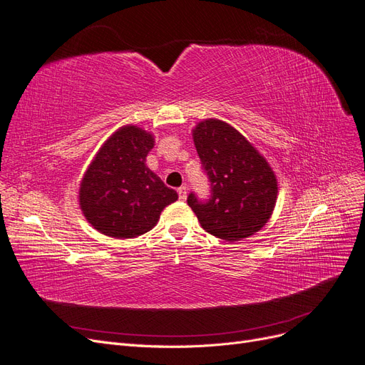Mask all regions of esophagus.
Here are the masks:
<instances>
[{
    "label": "esophagus",
    "mask_w": 365,
    "mask_h": 365,
    "mask_svg": "<svg viewBox=\"0 0 365 365\" xmlns=\"http://www.w3.org/2000/svg\"><path fill=\"white\" fill-rule=\"evenodd\" d=\"M178 196H180L181 201L185 200V197H187V187H185V185H181V187H180V189H178Z\"/></svg>",
    "instance_id": "1"
}]
</instances>
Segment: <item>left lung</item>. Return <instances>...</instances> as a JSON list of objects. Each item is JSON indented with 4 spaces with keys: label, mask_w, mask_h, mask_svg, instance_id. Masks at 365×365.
Segmentation results:
<instances>
[{
    "label": "left lung",
    "mask_w": 365,
    "mask_h": 365,
    "mask_svg": "<svg viewBox=\"0 0 365 365\" xmlns=\"http://www.w3.org/2000/svg\"><path fill=\"white\" fill-rule=\"evenodd\" d=\"M193 141L212 196L187 197L207 233L227 242L252 236L268 222L277 201V178L259 150L222 120L207 118L193 129Z\"/></svg>",
    "instance_id": "obj_1"
}]
</instances>
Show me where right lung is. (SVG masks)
I'll use <instances>...</instances> for the list:
<instances>
[{"label":"right lung","mask_w":365,"mask_h":365,"mask_svg":"<svg viewBox=\"0 0 365 365\" xmlns=\"http://www.w3.org/2000/svg\"><path fill=\"white\" fill-rule=\"evenodd\" d=\"M155 145L150 132L123 126L109 137L88 165L79 189V205L98 233L130 239L148 233L160 215L178 200L146 165Z\"/></svg>","instance_id":"right-lung-1"}]
</instances>
